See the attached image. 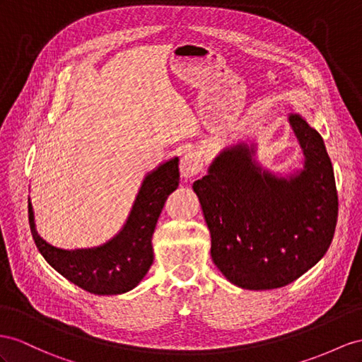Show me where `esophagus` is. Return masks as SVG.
Here are the masks:
<instances>
[{
	"label": "esophagus",
	"mask_w": 362,
	"mask_h": 362,
	"mask_svg": "<svg viewBox=\"0 0 362 362\" xmlns=\"http://www.w3.org/2000/svg\"><path fill=\"white\" fill-rule=\"evenodd\" d=\"M203 160L202 154L197 151H188L185 153L180 159V174L185 179H191L202 171Z\"/></svg>",
	"instance_id": "esophagus-1"
}]
</instances>
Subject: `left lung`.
Wrapping results in <instances>:
<instances>
[{
    "mask_svg": "<svg viewBox=\"0 0 362 362\" xmlns=\"http://www.w3.org/2000/svg\"><path fill=\"white\" fill-rule=\"evenodd\" d=\"M303 170L278 175L257 162V144L220 151L192 185L211 234V257L243 289H276L317 264L332 243L338 196L321 134L289 113Z\"/></svg>",
    "mask_w": 362,
    "mask_h": 362,
    "instance_id": "left-lung-1",
    "label": "left lung"
}]
</instances>
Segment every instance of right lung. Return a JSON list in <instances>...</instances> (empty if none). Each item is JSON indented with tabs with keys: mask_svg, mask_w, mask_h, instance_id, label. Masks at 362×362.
<instances>
[{
	"mask_svg": "<svg viewBox=\"0 0 362 362\" xmlns=\"http://www.w3.org/2000/svg\"><path fill=\"white\" fill-rule=\"evenodd\" d=\"M179 157L150 171L139 188L125 225L104 245L87 249H61L45 242L35 225L29 199V223L41 255L69 281L95 295L125 293L144 280L153 264L151 238L165 200L179 187Z\"/></svg>",
	"mask_w": 362,
	"mask_h": 362,
	"instance_id": "1",
	"label": "right lung"
}]
</instances>
